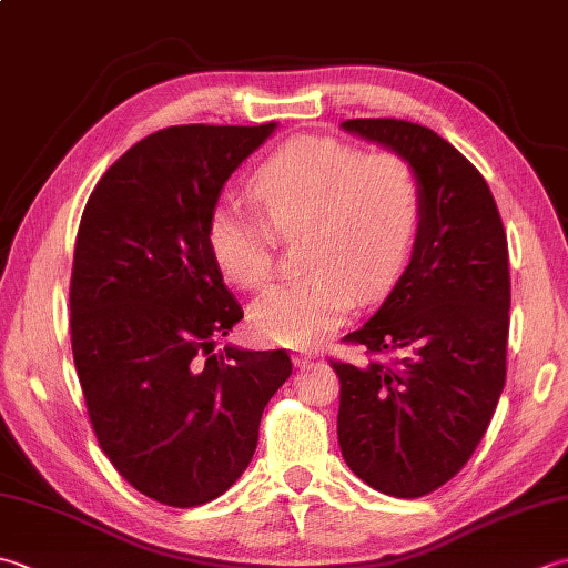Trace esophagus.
<instances>
[{
    "label": "esophagus",
    "instance_id": "esophagus-1",
    "mask_svg": "<svg viewBox=\"0 0 568 568\" xmlns=\"http://www.w3.org/2000/svg\"><path fill=\"white\" fill-rule=\"evenodd\" d=\"M313 359H315L313 352H295L293 354V364L295 366H307V364H313Z\"/></svg>",
    "mask_w": 568,
    "mask_h": 568
}]
</instances>
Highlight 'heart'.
Wrapping results in <instances>:
<instances>
[{"label":"heart","instance_id":"heart-1","mask_svg":"<svg viewBox=\"0 0 568 568\" xmlns=\"http://www.w3.org/2000/svg\"><path fill=\"white\" fill-rule=\"evenodd\" d=\"M248 194L264 219L219 204L206 224L209 251L226 281L255 291L273 273L275 233H303L307 273L251 307L255 335L283 347H315L342 325L354 297L382 295L404 268L424 206L408 158L335 138L281 144L255 166Z\"/></svg>","mask_w":568,"mask_h":568}]
</instances>
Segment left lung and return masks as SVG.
Segmentation results:
<instances>
[{
    "label": "left lung",
    "mask_w": 568,
    "mask_h": 568,
    "mask_svg": "<svg viewBox=\"0 0 568 568\" xmlns=\"http://www.w3.org/2000/svg\"><path fill=\"white\" fill-rule=\"evenodd\" d=\"M342 128L414 162L424 206L404 275L342 339L369 362L329 359L339 376L337 438L352 473L374 490L424 497L465 468L503 394L507 236L485 176L448 140L394 118Z\"/></svg>",
    "instance_id": "left-lung-1"
}]
</instances>
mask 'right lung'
I'll return each instance as SVG.
<instances>
[{
	"label": "right lung",
	"instance_id": "add662e5",
	"mask_svg": "<svg viewBox=\"0 0 568 568\" xmlns=\"http://www.w3.org/2000/svg\"><path fill=\"white\" fill-rule=\"evenodd\" d=\"M265 125L152 132L100 176L78 226L71 347L100 448L138 493L170 507L224 495L248 468L285 349L214 354L243 317L206 224Z\"/></svg>",
	"mask_w": 568,
	"mask_h": 568
}]
</instances>
